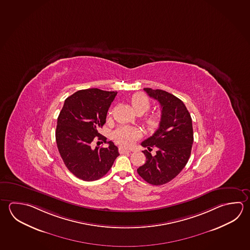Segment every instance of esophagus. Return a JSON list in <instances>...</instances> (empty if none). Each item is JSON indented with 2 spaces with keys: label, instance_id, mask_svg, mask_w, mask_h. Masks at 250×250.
Listing matches in <instances>:
<instances>
[{
  "label": "esophagus",
  "instance_id": "1",
  "mask_svg": "<svg viewBox=\"0 0 250 250\" xmlns=\"http://www.w3.org/2000/svg\"><path fill=\"white\" fill-rule=\"evenodd\" d=\"M131 149H127V148H124V147H121L120 148V152L121 153H129V152H131Z\"/></svg>",
  "mask_w": 250,
  "mask_h": 250
}]
</instances>
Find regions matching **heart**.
Here are the masks:
<instances>
[{"mask_svg": "<svg viewBox=\"0 0 250 250\" xmlns=\"http://www.w3.org/2000/svg\"><path fill=\"white\" fill-rule=\"evenodd\" d=\"M132 106L136 114H144L148 111L150 106V102L147 96L144 93H136L132 96ZM161 123V117L159 114H152L146 117L145 121L147 130L153 132L158 129ZM139 136V133L131 127H119L114 133V139L123 146H131L136 138Z\"/></svg>", "mask_w": 250, "mask_h": 250, "instance_id": "b5f03b06", "label": "heart"}]
</instances>
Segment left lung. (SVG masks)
I'll list each match as a JSON object with an SVG mask.
<instances>
[{"label":"left lung","instance_id":"8db88e82","mask_svg":"<svg viewBox=\"0 0 250 250\" xmlns=\"http://www.w3.org/2000/svg\"><path fill=\"white\" fill-rule=\"evenodd\" d=\"M144 90L159 101L162 111L159 128L141 144L148 150L143 151L146 161L137 173L146 182L158 186L172 181L188 163L194 141L192 119L177 97L159 89ZM152 147L157 149L154 155L150 152Z\"/></svg>","mask_w":250,"mask_h":250}]
</instances>
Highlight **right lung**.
<instances>
[{"instance_id": "add662e5", "label": "right lung", "mask_w": 250, "mask_h": 250, "mask_svg": "<svg viewBox=\"0 0 250 250\" xmlns=\"http://www.w3.org/2000/svg\"><path fill=\"white\" fill-rule=\"evenodd\" d=\"M116 95L117 91L97 88L81 90L65 100L60 112L55 131L58 150L68 171L83 181L103 177L120 155L112 141H104L106 148H91L96 138H102L99 129Z\"/></svg>"}]
</instances>
